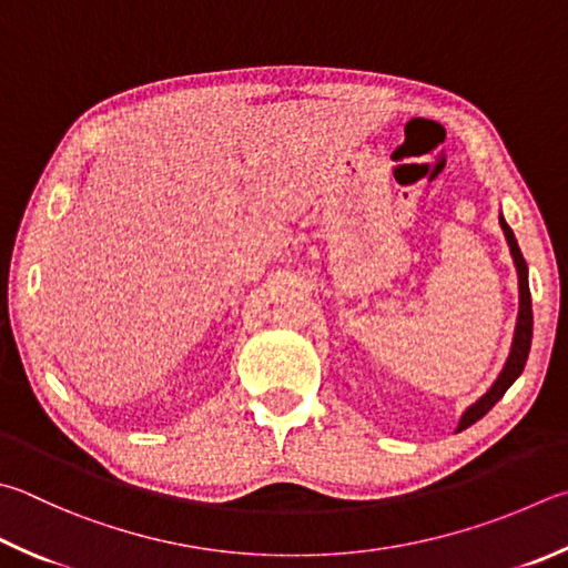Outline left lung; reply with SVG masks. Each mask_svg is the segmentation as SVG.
Here are the masks:
<instances>
[{
  "label": "left lung",
  "instance_id": "8db88e82",
  "mask_svg": "<svg viewBox=\"0 0 568 568\" xmlns=\"http://www.w3.org/2000/svg\"><path fill=\"white\" fill-rule=\"evenodd\" d=\"M499 225H501V231H504V239H507L511 261H514V267H517V277H519V315H517V327H514L511 349H509L507 363H504V367H501V373L497 375V379H494V385L487 392H484V395L477 402H471V405L462 412L457 432L471 427L474 422L487 415V412L504 397V392H507L514 383H517V377L521 375L524 365H527L529 347H531L534 315H531V293H529V267H527V261H524V255L519 251L517 239H514V231L509 229V223L504 221L501 213H499Z\"/></svg>",
  "mask_w": 568,
  "mask_h": 568
}]
</instances>
